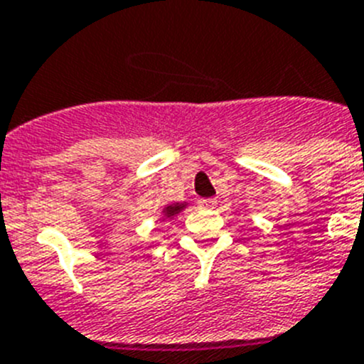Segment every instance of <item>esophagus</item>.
Here are the masks:
<instances>
[{"label": "esophagus", "mask_w": 364, "mask_h": 364, "mask_svg": "<svg viewBox=\"0 0 364 364\" xmlns=\"http://www.w3.org/2000/svg\"><path fill=\"white\" fill-rule=\"evenodd\" d=\"M198 205L200 208H213V205H217V198H198Z\"/></svg>", "instance_id": "obj_1"}]
</instances>
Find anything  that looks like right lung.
Wrapping results in <instances>:
<instances>
[{
	"mask_svg": "<svg viewBox=\"0 0 364 364\" xmlns=\"http://www.w3.org/2000/svg\"><path fill=\"white\" fill-rule=\"evenodd\" d=\"M182 208H184V204H176V205H167V210H166V213L167 215H176L178 213L180 210H182Z\"/></svg>",
	"mask_w": 364,
	"mask_h": 364,
	"instance_id": "add662e5",
	"label": "right lung"
}]
</instances>
